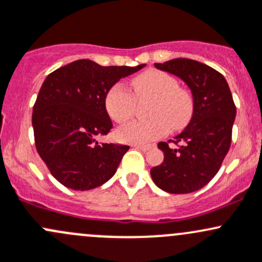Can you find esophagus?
I'll list each match as a JSON object with an SVG mask.
<instances>
[{
	"label": "esophagus",
	"instance_id": "esophagus-1",
	"mask_svg": "<svg viewBox=\"0 0 262 262\" xmlns=\"http://www.w3.org/2000/svg\"><path fill=\"white\" fill-rule=\"evenodd\" d=\"M132 147L137 148V149H140V150H148L150 148V145H147V144H133Z\"/></svg>",
	"mask_w": 262,
	"mask_h": 262
}]
</instances>
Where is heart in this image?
Here are the masks:
<instances>
[{"mask_svg":"<svg viewBox=\"0 0 262 262\" xmlns=\"http://www.w3.org/2000/svg\"><path fill=\"white\" fill-rule=\"evenodd\" d=\"M133 93L122 84H115L105 95L106 113L114 122L122 124L133 117L137 100H152L148 108L149 120L132 122L117 132L119 140L132 144H143L167 136L170 128L181 130L192 119L194 100L191 93L180 86L170 74L148 70L132 80ZM137 99H136L135 98Z\"/></svg>","mask_w":262,"mask_h":262,"instance_id":"b5f03b06","label":"heart"}]
</instances>
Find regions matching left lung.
I'll return each mask as SVG.
<instances>
[{"label":"left lung","instance_id":"left-lung-1","mask_svg":"<svg viewBox=\"0 0 262 262\" xmlns=\"http://www.w3.org/2000/svg\"><path fill=\"white\" fill-rule=\"evenodd\" d=\"M188 85L194 100L192 119L172 141L159 142L164 153L159 166L150 169L152 180L168 193L198 191L216 176L231 145L236 106L227 81L211 66L191 59H173L154 64Z\"/></svg>","mask_w":262,"mask_h":262}]
</instances>
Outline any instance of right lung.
I'll return each instance as SVG.
<instances>
[{
    "label": "right lung",
    "instance_id": "add662e5",
    "mask_svg": "<svg viewBox=\"0 0 262 262\" xmlns=\"http://www.w3.org/2000/svg\"><path fill=\"white\" fill-rule=\"evenodd\" d=\"M142 68L144 64L101 66L82 59L45 79L32 112L35 145L51 174L65 187L88 191L117 172L129 145L96 140L113 128L105 95L115 82Z\"/></svg>",
    "mask_w": 262,
    "mask_h": 262
}]
</instances>
